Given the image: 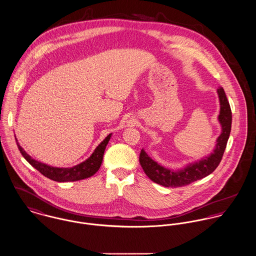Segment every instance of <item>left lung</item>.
<instances>
[{
	"instance_id": "obj_1",
	"label": "left lung",
	"mask_w": 256,
	"mask_h": 256,
	"mask_svg": "<svg viewBox=\"0 0 256 256\" xmlns=\"http://www.w3.org/2000/svg\"><path fill=\"white\" fill-rule=\"evenodd\" d=\"M220 102V113L218 120L221 124V134L216 140L213 151L200 160L188 163L182 169L172 170L166 168L154 161L142 148L140 155V163L146 176L154 182L166 188H178L190 184L201 180L211 172L220 164L227 146L232 128V111L228 102L227 96L222 87L217 89Z\"/></svg>"
}]
</instances>
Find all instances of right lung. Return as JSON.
I'll use <instances>...</instances> for the list:
<instances>
[{
	"label": "right lung",
	"mask_w": 256,
	"mask_h": 256,
	"mask_svg": "<svg viewBox=\"0 0 256 256\" xmlns=\"http://www.w3.org/2000/svg\"><path fill=\"white\" fill-rule=\"evenodd\" d=\"M112 136V134H110L103 142H101L93 151L91 156L86 159V161L82 162L78 165H76L72 168H58L52 167L47 164L41 163L35 159H33L29 154L26 152V150L20 145V143L16 140L18 147L22 153V155L24 157V159L28 162L29 164L34 167L37 170H39L43 176L46 178L60 182H76L80 180L86 178H89L93 176L97 170H99L102 161H103V155L106 149V146Z\"/></svg>",
	"instance_id": "obj_1"
}]
</instances>
